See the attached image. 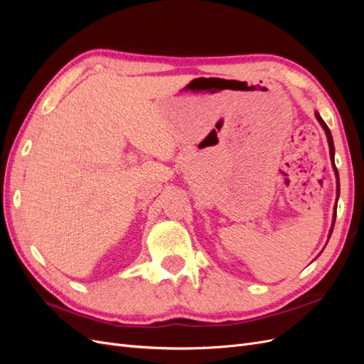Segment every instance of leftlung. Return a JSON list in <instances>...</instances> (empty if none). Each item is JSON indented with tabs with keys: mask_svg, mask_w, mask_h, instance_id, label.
Returning <instances> with one entry per match:
<instances>
[{
	"mask_svg": "<svg viewBox=\"0 0 364 364\" xmlns=\"http://www.w3.org/2000/svg\"><path fill=\"white\" fill-rule=\"evenodd\" d=\"M316 118L318 119V123H321L322 127L325 129V134H326V138H328V144H329V153H331V159H333V167H334V171H336V176H337V182H338V171H337V167H336V164H334V142H333L331 132H329L328 126L325 124V121L321 118V115L316 114ZM334 215H336V213H334ZM334 222H336V218H334ZM331 234H333V228H331Z\"/></svg>",
	"mask_w": 364,
	"mask_h": 364,
	"instance_id": "left-lung-1",
	"label": "left lung"
}]
</instances>
